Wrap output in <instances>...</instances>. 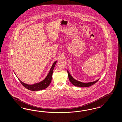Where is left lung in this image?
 Wrapping results in <instances>:
<instances>
[{
    "label": "left lung",
    "instance_id": "8db88e82",
    "mask_svg": "<svg viewBox=\"0 0 122 122\" xmlns=\"http://www.w3.org/2000/svg\"><path fill=\"white\" fill-rule=\"evenodd\" d=\"M67 72L68 73V77L69 80L70 82L72 83L73 85L77 86V87H88L91 86L94 83L97 82V81L99 80V79L95 81L94 82H89V83H83L80 81H78V80H76L74 78H73V77L70 75V73H69L68 71L67 70Z\"/></svg>",
    "mask_w": 122,
    "mask_h": 122
}]
</instances>
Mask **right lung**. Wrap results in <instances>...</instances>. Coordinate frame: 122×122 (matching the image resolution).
Segmentation results:
<instances>
[{"label":"right lung","mask_w":122,"mask_h":122,"mask_svg":"<svg viewBox=\"0 0 122 122\" xmlns=\"http://www.w3.org/2000/svg\"><path fill=\"white\" fill-rule=\"evenodd\" d=\"M57 61H55L54 63L51 68H50V70L49 72V73L47 75L46 77L44 80L38 83H36L32 85H29V84H27L25 83H23L22 82L19 78V80H20L21 83L25 87V88H26L27 89H29V90L33 91H39V90H43L44 89H45L46 88H47L50 84V83L51 82V80L52 78V75H53V70H54V66L57 63Z\"/></svg>","instance_id":"add662e5"}]
</instances>
